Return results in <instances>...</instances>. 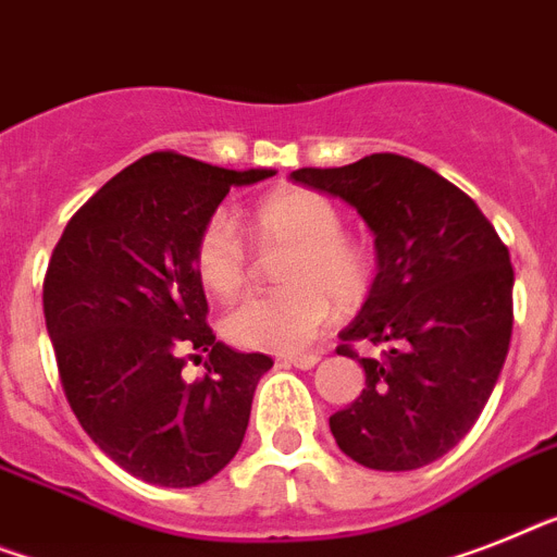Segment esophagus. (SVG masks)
<instances>
[{
	"label": "esophagus",
	"mask_w": 557,
	"mask_h": 557,
	"mask_svg": "<svg viewBox=\"0 0 557 557\" xmlns=\"http://www.w3.org/2000/svg\"><path fill=\"white\" fill-rule=\"evenodd\" d=\"M278 361L287 367H298V370H312L321 361V356L319 352H305V356H282Z\"/></svg>",
	"instance_id": "34e87169"
}]
</instances>
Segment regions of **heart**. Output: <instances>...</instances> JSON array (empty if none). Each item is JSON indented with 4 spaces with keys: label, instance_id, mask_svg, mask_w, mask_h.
Returning a JSON list of instances; mask_svg holds the SVG:
<instances>
[{
    "label": "heart",
    "instance_id": "obj_1",
    "mask_svg": "<svg viewBox=\"0 0 557 557\" xmlns=\"http://www.w3.org/2000/svg\"><path fill=\"white\" fill-rule=\"evenodd\" d=\"M247 230L261 250H287L278 261L282 289L247 296L224 319V335L245 350L289 352L305 347L333 319V301L352 310L370 296L372 256L344 236V215L333 199L287 187L256 205ZM193 270L205 289L230 298L245 287L250 250L227 215H213L193 245Z\"/></svg>",
    "mask_w": 557,
    "mask_h": 557
}]
</instances>
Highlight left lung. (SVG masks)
Here are the masks:
<instances>
[{"instance_id": "8db88e82", "label": "left lung", "mask_w": 557, "mask_h": 557, "mask_svg": "<svg viewBox=\"0 0 557 557\" xmlns=\"http://www.w3.org/2000/svg\"><path fill=\"white\" fill-rule=\"evenodd\" d=\"M293 182L352 205L375 233L379 275L338 352L358 359L367 387L330 416L342 453L370 470L438 461L470 433L493 395L512 338L509 250L475 201L407 156L372 153L344 168H301Z\"/></svg>"}]
</instances>
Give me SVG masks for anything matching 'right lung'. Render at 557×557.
<instances>
[{
  "label": "right lung",
  "instance_id": "add662e5",
  "mask_svg": "<svg viewBox=\"0 0 557 557\" xmlns=\"http://www.w3.org/2000/svg\"><path fill=\"white\" fill-rule=\"evenodd\" d=\"M268 176L156 150L94 193L53 247L41 305L64 398L99 449L147 484H205L245 441L273 358L215 342L193 245L230 187ZM199 351L208 372L185 382Z\"/></svg>",
  "mask_w": 557,
  "mask_h": 557
}]
</instances>
